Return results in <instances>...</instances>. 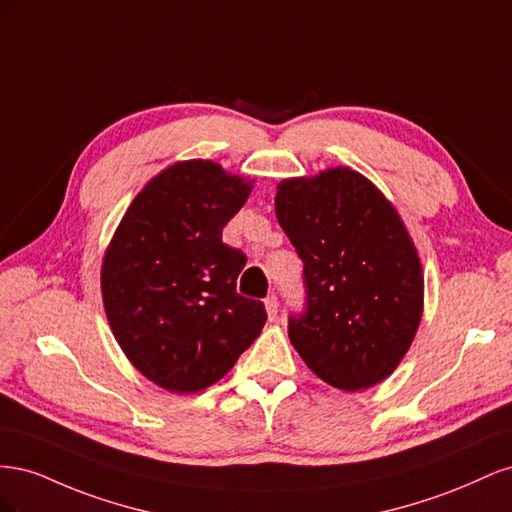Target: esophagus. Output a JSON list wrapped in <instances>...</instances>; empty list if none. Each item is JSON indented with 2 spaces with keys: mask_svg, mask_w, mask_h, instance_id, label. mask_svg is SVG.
I'll use <instances>...</instances> for the list:
<instances>
[{
  "mask_svg": "<svg viewBox=\"0 0 512 512\" xmlns=\"http://www.w3.org/2000/svg\"><path fill=\"white\" fill-rule=\"evenodd\" d=\"M277 307H280V303H277V299H275V297L265 299V309H267V316H269V320H275V318H277Z\"/></svg>",
  "mask_w": 512,
  "mask_h": 512,
  "instance_id": "1",
  "label": "esophagus"
}]
</instances>
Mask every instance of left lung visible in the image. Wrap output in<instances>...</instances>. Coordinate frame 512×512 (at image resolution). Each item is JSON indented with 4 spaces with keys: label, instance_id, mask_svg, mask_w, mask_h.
Returning <instances> with one entry per match:
<instances>
[{
    "label": "left lung",
    "instance_id": "left-lung-1",
    "mask_svg": "<svg viewBox=\"0 0 512 512\" xmlns=\"http://www.w3.org/2000/svg\"><path fill=\"white\" fill-rule=\"evenodd\" d=\"M275 215L303 260L305 309L288 335L342 391L369 389L404 359L423 316V271L395 207L346 166L277 185Z\"/></svg>",
    "mask_w": 512,
    "mask_h": 512
}]
</instances>
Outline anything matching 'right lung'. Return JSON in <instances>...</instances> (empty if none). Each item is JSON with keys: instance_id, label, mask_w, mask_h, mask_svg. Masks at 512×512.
<instances>
[{"instance_id": "add662e5", "label": "right lung", "mask_w": 512, "mask_h": 512, "mask_svg": "<svg viewBox=\"0 0 512 512\" xmlns=\"http://www.w3.org/2000/svg\"><path fill=\"white\" fill-rule=\"evenodd\" d=\"M252 183L209 160L168 166L132 200L102 262V299L121 350L170 393L224 378L267 322L241 297L245 254L222 241Z\"/></svg>"}]
</instances>
